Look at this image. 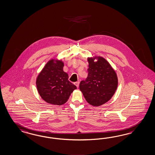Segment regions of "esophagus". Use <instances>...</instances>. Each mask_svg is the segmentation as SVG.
Wrapping results in <instances>:
<instances>
[{
	"instance_id": "1",
	"label": "esophagus",
	"mask_w": 155,
	"mask_h": 155,
	"mask_svg": "<svg viewBox=\"0 0 155 155\" xmlns=\"http://www.w3.org/2000/svg\"><path fill=\"white\" fill-rule=\"evenodd\" d=\"M74 84L77 87V88H78V87H79V82H78V81L75 82Z\"/></svg>"
}]
</instances>
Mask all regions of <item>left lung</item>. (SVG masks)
Returning a JSON list of instances; mask_svg holds the SVG:
<instances>
[{
    "instance_id": "1",
    "label": "left lung",
    "mask_w": 155,
    "mask_h": 155,
    "mask_svg": "<svg viewBox=\"0 0 155 155\" xmlns=\"http://www.w3.org/2000/svg\"><path fill=\"white\" fill-rule=\"evenodd\" d=\"M96 58L98 61L94 62ZM88 76L80 81V90L86 101L93 106L106 103L114 95L118 86L115 71L105 59L101 57L88 58Z\"/></svg>"
}]
</instances>
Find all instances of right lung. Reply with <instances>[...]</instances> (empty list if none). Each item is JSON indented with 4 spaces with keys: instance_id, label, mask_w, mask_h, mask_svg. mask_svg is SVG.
<instances>
[{
    "instance_id": "add662e5",
    "label": "right lung",
    "mask_w": 155,
    "mask_h": 155,
    "mask_svg": "<svg viewBox=\"0 0 155 155\" xmlns=\"http://www.w3.org/2000/svg\"><path fill=\"white\" fill-rule=\"evenodd\" d=\"M63 66L61 61L51 59L46 64L36 80L41 97L50 104H64L76 89L68 79V75L63 71Z\"/></svg>"
}]
</instances>
